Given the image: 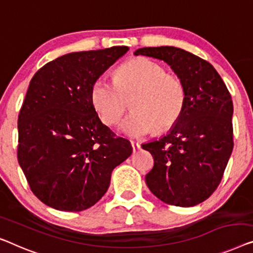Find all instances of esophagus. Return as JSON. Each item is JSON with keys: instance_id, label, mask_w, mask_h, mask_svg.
Wrapping results in <instances>:
<instances>
[{"instance_id": "1", "label": "esophagus", "mask_w": 253, "mask_h": 253, "mask_svg": "<svg viewBox=\"0 0 253 253\" xmlns=\"http://www.w3.org/2000/svg\"><path fill=\"white\" fill-rule=\"evenodd\" d=\"M131 146H133V151L134 152H137V151L141 149V144L137 142H131Z\"/></svg>"}]
</instances>
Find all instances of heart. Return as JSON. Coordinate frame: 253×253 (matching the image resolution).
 Returning <instances> with one entry per match:
<instances>
[{
    "mask_svg": "<svg viewBox=\"0 0 253 253\" xmlns=\"http://www.w3.org/2000/svg\"><path fill=\"white\" fill-rule=\"evenodd\" d=\"M131 114L119 129L130 137H142L153 129L169 130L183 115L186 88L182 79L167 74L164 66L149 58L131 59L116 71L115 82L99 77L90 87V100L105 125L120 120L131 97Z\"/></svg>",
    "mask_w": 253,
    "mask_h": 253,
    "instance_id": "heart-1",
    "label": "heart"
}]
</instances>
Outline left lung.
<instances>
[{
  "label": "left lung",
  "mask_w": 253,
  "mask_h": 253,
  "mask_svg": "<svg viewBox=\"0 0 253 253\" xmlns=\"http://www.w3.org/2000/svg\"><path fill=\"white\" fill-rule=\"evenodd\" d=\"M135 55L164 60L186 88L185 109L172 129L142 145L154 159L146 185L167 205H199L220 184L234 146L231 94L212 65L182 48L143 47Z\"/></svg>",
  "instance_id": "obj_1"
}]
</instances>
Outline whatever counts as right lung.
<instances>
[{
	"mask_svg": "<svg viewBox=\"0 0 253 253\" xmlns=\"http://www.w3.org/2000/svg\"><path fill=\"white\" fill-rule=\"evenodd\" d=\"M127 46L74 52L43 66L30 81L18 116V163L30 190L48 207L82 211L110 185L133 152L101 123L90 87Z\"/></svg>",
	"mask_w": 253,
	"mask_h": 253,
	"instance_id": "obj_1",
	"label": "right lung"
}]
</instances>
